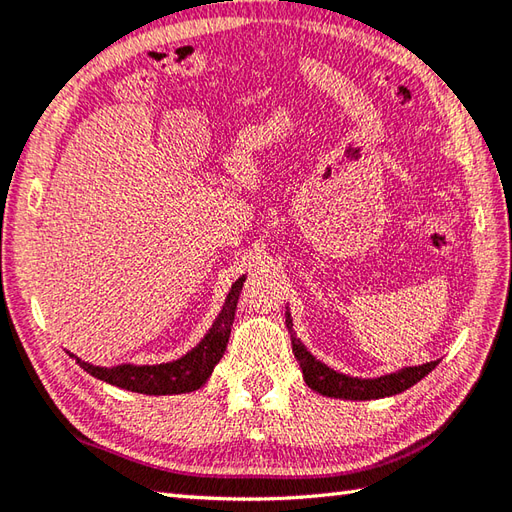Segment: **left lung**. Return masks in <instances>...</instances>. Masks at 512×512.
Masks as SVG:
<instances>
[{
	"label": "left lung",
	"mask_w": 512,
	"mask_h": 512,
	"mask_svg": "<svg viewBox=\"0 0 512 512\" xmlns=\"http://www.w3.org/2000/svg\"><path fill=\"white\" fill-rule=\"evenodd\" d=\"M287 328L291 333V346L293 355L300 363L302 377L311 390L320 392L328 399H344V401H372V399H385V396L401 394L410 390L420 379H425L427 374L438 366V361L420 363V366H407L390 374H381V377H350V374L337 372L331 366H326L315 355H311L298 335L293 331V320L287 306Z\"/></svg>",
	"instance_id": "1"
}]
</instances>
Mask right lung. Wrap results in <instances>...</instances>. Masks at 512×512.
Masks as SVG:
<instances>
[{"label": "right lung", "mask_w": 512, "mask_h": 512, "mask_svg": "<svg viewBox=\"0 0 512 512\" xmlns=\"http://www.w3.org/2000/svg\"><path fill=\"white\" fill-rule=\"evenodd\" d=\"M247 276L238 278L232 289L227 291V298L221 306L217 320L212 322L210 331L203 335L201 342L188 350L186 355L179 359L155 363V366H138V363H120V366H94L81 357L70 352V357L92 377L105 381L116 388L149 394V396H166V394H186L195 392L206 385L214 366L221 361L223 352L230 342V331L234 324V313L238 304V295H241L243 282Z\"/></svg>", "instance_id": "1"}]
</instances>
